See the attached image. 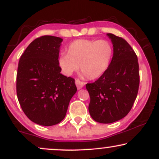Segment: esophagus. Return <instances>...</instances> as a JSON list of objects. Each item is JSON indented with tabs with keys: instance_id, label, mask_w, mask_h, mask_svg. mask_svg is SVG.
<instances>
[{
	"instance_id": "1",
	"label": "esophagus",
	"mask_w": 159,
	"mask_h": 159,
	"mask_svg": "<svg viewBox=\"0 0 159 159\" xmlns=\"http://www.w3.org/2000/svg\"><path fill=\"white\" fill-rule=\"evenodd\" d=\"M75 84H76V87H77V88L78 90H80V89H81L82 87L84 86V82H82L81 81H80L79 79H76L75 80Z\"/></svg>"
}]
</instances>
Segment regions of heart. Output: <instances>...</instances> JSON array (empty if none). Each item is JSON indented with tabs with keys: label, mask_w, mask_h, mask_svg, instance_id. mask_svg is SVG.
Here are the masks:
<instances>
[{
	"label": "heart",
	"mask_w": 159,
	"mask_h": 159,
	"mask_svg": "<svg viewBox=\"0 0 159 159\" xmlns=\"http://www.w3.org/2000/svg\"><path fill=\"white\" fill-rule=\"evenodd\" d=\"M68 54L62 53L58 65L63 72L70 75L81 68V72L89 79L101 77L108 69L112 61L114 48L105 39H77L67 48Z\"/></svg>",
	"instance_id": "b5f03b06"
}]
</instances>
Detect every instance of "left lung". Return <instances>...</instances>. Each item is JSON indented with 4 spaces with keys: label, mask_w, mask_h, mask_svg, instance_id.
<instances>
[{
    "label": "left lung",
    "mask_w": 159,
    "mask_h": 159,
    "mask_svg": "<svg viewBox=\"0 0 159 159\" xmlns=\"http://www.w3.org/2000/svg\"><path fill=\"white\" fill-rule=\"evenodd\" d=\"M114 47L112 61L97 81L87 84L90 94L89 112L95 121L112 123L129 114L139 88L138 57L123 38L107 34Z\"/></svg>",
    "instance_id": "obj_1"
}]
</instances>
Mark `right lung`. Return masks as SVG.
<instances>
[{
	"label": "right lung",
	"instance_id": "add662e5",
	"mask_svg": "<svg viewBox=\"0 0 159 159\" xmlns=\"http://www.w3.org/2000/svg\"><path fill=\"white\" fill-rule=\"evenodd\" d=\"M62 41L53 36L36 38L19 62L16 93L20 105L32 122L45 126L64 119L77 91L74 78L61 73L58 57Z\"/></svg>",
	"mask_w": 159,
	"mask_h": 159
}]
</instances>
